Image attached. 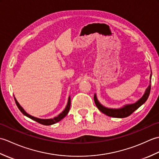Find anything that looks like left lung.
<instances>
[{"mask_svg": "<svg viewBox=\"0 0 159 159\" xmlns=\"http://www.w3.org/2000/svg\"><path fill=\"white\" fill-rule=\"evenodd\" d=\"M151 76H152V74L150 75V79H151ZM150 89H151V87L150 85L147 88L146 92L144 93V95L142 96L141 98H140L139 100H138L137 102L132 104H128V105L125 106L124 107L119 109H108V108L103 107L102 104H100L98 101L96 94L94 95V102H95V104L96 107H98V109L101 112L107 115L108 116L113 117H118V118L126 117L128 116H130V115L133 113L134 111L137 110L138 108L140 107L143 103L146 102L148 96L150 95Z\"/></svg>", "mask_w": 159, "mask_h": 159, "instance_id": "left-lung-1", "label": "left lung"}]
</instances>
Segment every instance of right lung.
I'll use <instances>...</instances> for the list:
<instances>
[{"mask_svg": "<svg viewBox=\"0 0 159 159\" xmlns=\"http://www.w3.org/2000/svg\"><path fill=\"white\" fill-rule=\"evenodd\" d=\"M15 99V102H16V104L17 107H18V109H20V111H21V112L25 115V116H26V117H28L29 118H31V120H34L35 121H37V122H38L39 124H43V125H46V126H49V125H52V124H55L57 122H58V121H59L60 120H61L63 117H65L67 114L68 113L69 111H70V104H71V100H70V97H69V99H68V102H67V106L66 107V109H64V111H63L62 113H61L58 116H57L55 117H54L53 119H48V120H43V119H39V118H37V117H33L31 116H30V115H29L27 113H26L25 110H24L22 107L20 105V104L18 102V101L16 100V99L14 98Z\"/></svg>", "mask_w": 159, "mask_h": 159, "instance_id": "add662e5", "label": "right lung"}]
</instances>
